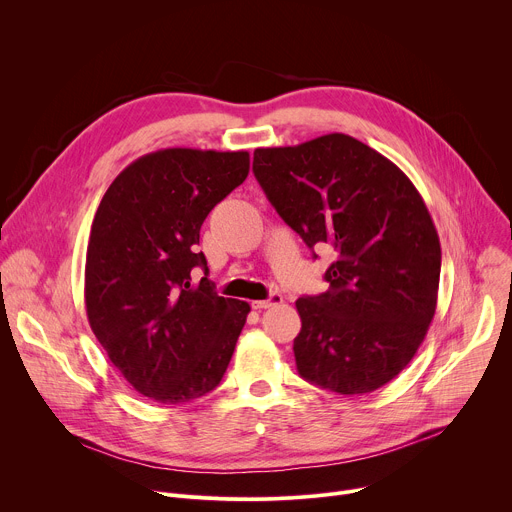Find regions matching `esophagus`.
Segmentation results:
<instances>
[{
  "instance_id": "obj_1",
  "label": "esophagus",
  "mask_w": 512,
  "mask_h": 512,
  "mask_svg": "<svg viewBox=\"0 0 512 512\" xmlns=\"http://www.w3.org/2000/svg\"><path fill=\"white\" fill-rule=\"evenodd\" d=\"M279 304H283V296L271 294L267 300L251 302V308H253V310H267V308H273V306H279Z\"/></svg>"
}]
</instances>
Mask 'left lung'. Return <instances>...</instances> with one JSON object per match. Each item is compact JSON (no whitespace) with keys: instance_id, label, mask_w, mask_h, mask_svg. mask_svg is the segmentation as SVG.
I'll return each mask as SVG.
<instances>
[{"instance_id":"8db88e82","label":"left lung","mask_w":512,"mask_h":512,"mask_svg":"<svg viewBox=\"0 0 512 512\" xmlns=\"http://www.w3.org/2000/svg\"><path fill=\"white\" fill-rule=\"evenodd\" d=\"M253 174L312 253L336 251L328 291L296 302L298 373L340 395L387 385L415 356L437 304L442 249L423 198L391 160L344 133L259 148Z\"/></svg>"}]
</instances>
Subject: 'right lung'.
I'll return each instance as SVG.
<instances>
[{"mask_svg": "<svg viewBox=\"0 0 512 512\" xmlns=\"http://www.w3.org/2000/svg\"><path fill=\"white\" fill-rule=\"evenodd\" d=\"M247 174V152L160 150L129 164L97 208L87 318L115 369L152 401L198 399L229 367L251 308L216 294L196 245L208 212Z\"/></svg>", "mask_w": 512, "mask_h": 512, "instance_id": "add662e5", "label": "right lung"}]
</instances>
